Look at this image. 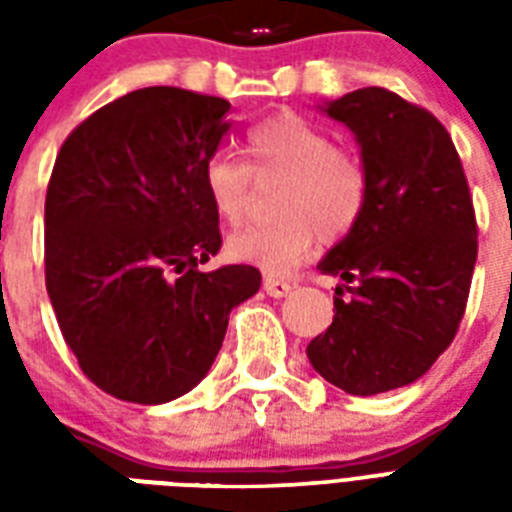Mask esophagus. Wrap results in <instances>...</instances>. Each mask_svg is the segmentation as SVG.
Instances as JSON below:
<instances>
[{"label": "esophagus", "instance_id": "obj_1", "mask_svg": "<svg viewBox=\"0 0 512 512\" xmlns=\"http://www.w3.org/2000/svg\"><path fill=\"white\" fill-rule=\"evenodd\" d=\"M263 289L271 297H284V295H289V289H292V281L279 279V276H271V273H268V276L263 279Z\"/></svg>", "mask_w": 512, "mask_h": 512}]
</instances>
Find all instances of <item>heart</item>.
Listing matches in <instances>:
<instances>
[{"label": "heart", "instance_id": "b5f03b06", "mask_svg": "<svg viewBox=\"0 0 512 512\" xmlns=\"http://www.w3.org/2000/svg\"><path fill=\"white\" fill-rule=\"evenodd\" d=\"M247 164L231 154L209 156L201 183L215 215L241 225L252 207L255 183L279 180L273 193L271 223L252 225L228 239V255L287 273L311 255L319 236L337 241L364 217L372 177L356 148L335 143L324 127L300 114H273L244 135Z\"/></svg>", "mask_w": 512, "mask_h": 512}]
</instances>
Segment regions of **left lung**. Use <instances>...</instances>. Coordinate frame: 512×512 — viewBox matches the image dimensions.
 Masks as SVG:
<instances>
[{"label":"left lung","instance_id":"obj_1","mask_svg":"<svg viewBox=\"0 0 512 512\" xmlns=\"http://www.w3.org/2000/svg\"><path fill=\"white\" fill-rule=\"evenodd\" d=\"M364 156L372 193L361 223L319 263L340 276L335 319L308 358L350 396L420 380L457 337L478 257L468 177L446 127L385 87L329 103Z\"/></svg>","mask_w":512,"mask_h":512}]
</instances>
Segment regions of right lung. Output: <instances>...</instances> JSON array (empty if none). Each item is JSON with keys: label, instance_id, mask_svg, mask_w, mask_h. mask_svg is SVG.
I'll return each instance as SVG.
<instances>
[{"label": "right lung", "instance_id": "right-lung-1", "mask_svg": "<svg viewBox=\"0 0 512 512\" xmlns=\"http://www.w3.org/2000/svg\"><path fill=\"white\" fill-rule=\"evenodd\" d=\"M231 103L146 87L98 108L58 151L44 199V284L79 369L108 396L164 404L209 372L252 265L223 247L201 172Z\"/></svg>", "mask_w": 512, "mask_h": 512}]
</instances>
